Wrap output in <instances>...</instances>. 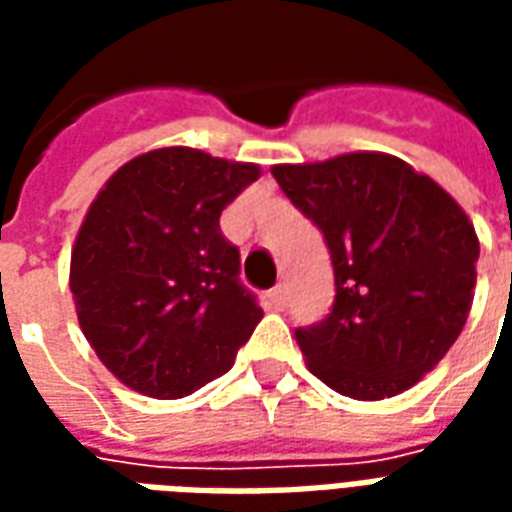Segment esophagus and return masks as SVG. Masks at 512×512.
I'll return each instance as SVG.
<instances>
[{
  "instance_id": "esophagus-1",
  "label": "esophagus",
  "mask_w": 512,
  "mask_h": 512,
  "mask_svg": "<svg viewBox=\"0 0 512 512\" xmlns=\"http://www.w3.org/2000/svg\"><path fill=\"white\" fill-rule=\"evenodd\" d=\"M268 304L274 310H285L288 307V290H285V285H277L274 290H268Z\"/></svg>"
}]
</instances>
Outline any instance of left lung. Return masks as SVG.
<instances>
[{
    "instance_id": "left-lung-1",
    "label": "left lung",
    "mask_w": 512,
    "mask_h": 512,
    "mask_svg": "<svg viewBox=\"0 0 512 512\" xmlns=\"http://www.w3.org/2000/svg\"><path fill=\"white\" fill-rule=\"evenodd\" d=\"M332 252V312L296 340L312 376L354 400L406 392L469 318L480 241L458 202L403 158L359 150L274 164Z\"/></svg>"
}]
</instances>
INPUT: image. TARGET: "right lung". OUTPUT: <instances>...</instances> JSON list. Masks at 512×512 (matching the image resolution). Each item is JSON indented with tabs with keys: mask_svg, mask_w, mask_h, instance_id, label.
Here are the masks:
<instances>
[{
	"mask_svg": "<svg viewBox=\"0 0 512 512\" xmlns=\"http://www.w3.org/2000/svg\"><path fill=\"white\" fill-rule=\"evenodd\" d=\"M260 178L249 161L156 147L106 180L71 252L87 343L139 395L175 400L227 373L263 318L219 216Z\"/></svg>",
	"mask_w": 512,
	"mask_h": 512,
	"instance_id": "right-lung-1",
	"label": "right lung"
}]
</instances>
